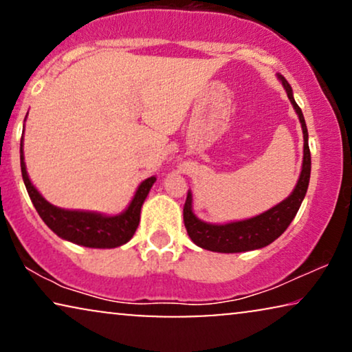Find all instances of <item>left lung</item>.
<instances>
[{
    "mask_svg": "<svg viewBox=\"0 0 352 352\" xmlns=\"http://www.w3.org/2000/svg\"><path fill=\"white\" fill-rule=\"evenodd\" d=\"M277 78L285 88L288 99H290L293 109H295L298 118H300L302 139H305L302 166L295 189L285 200H282L280 204L272 206L264 213L226 224L205 223V221L197 218L194 210H192V192L189 190L184 205V226L190 240L197 247L218 253H242L267 247L269 243H272L274 240L285 232V229L290 226L298 210H300L311 177V152L309 144H307V128L301 109L298 107L295 98H293L292 86L288 85L285 76H282L280 74L277 75Z\"/></svg>",
    "mask_w": 352,
    "mask_h": 352,
    "instance_id": "8db88e82",
    "label": "left lung"
}]
</instances>
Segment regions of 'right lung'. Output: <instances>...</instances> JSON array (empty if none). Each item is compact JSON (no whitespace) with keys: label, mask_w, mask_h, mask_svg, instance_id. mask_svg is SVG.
Instances as JSON below:
<instances>
[{"label":"right lung","mask_w":352,"mask_h":352,"mask_svg":"<svg viewBox=\"0 0 352 352\" xmlns=\"http://www.w3.org/2000/svg\"><path fill=\"white\" fill-rule=\"evenodd\" d=\"M21 170L32 204L47 228L60 239L88 248H117L129 242L139 226L144 200L147 199L148 190L157 181L155 176L142 181L128 208L118 214L109 216L96 211L65 210L50 204L28 177L23 162V138L21 139Z\"/></svg>","instance_id":"right-lung-1"}]
</instances>
